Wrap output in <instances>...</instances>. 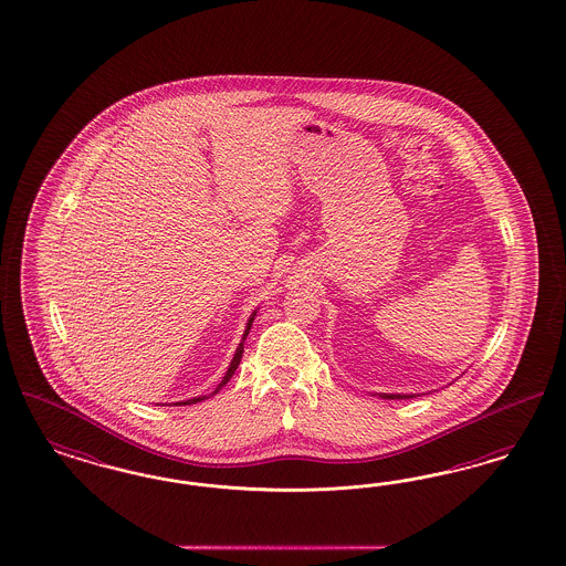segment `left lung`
<instances>
[{"mask_svg":"<svg viewBox=\"0 0 566 566\" xmlns=\"http://www.w3.org/2000/svg\"><path fill=\"white\" fill-rule=\"evenodd\" d=\"M381 398H385V400H406V398H412V396H400V394H384Z\"/></svg>","mask_w":566,"mask_h":566,"instance_id":"obj_1","label":"left lung"}]
</instances>
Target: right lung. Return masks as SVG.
Segmentation results:
<instances>
[{"mask_svg":"<svg viewBox=\"0 0 566 566\" xmlns=\"http://www.w3.org/2000/svg\"><path fill=\"white\" fill-rule=\"evenodd\" d=\"M254 314L250 316V321H248V327H245V333H243V339H241V344H239L238 352H235V356H233V360H231V365H229V370L224 373V377H222V381H220L219 387L214 389V394H219L220 387H224V385L229 384V379L233 377V373L238 370L239 363H241V356H243V342H245V337H248V333H250V327H252V323H254ZM206 400V396H200V398H191V400L177 401L179 406H189V403H198V401Z\"/></svg>","mask_w":566,"mask_h":566,"instance_id":"right-lung-1","label":"right lung"}]
</instances>
